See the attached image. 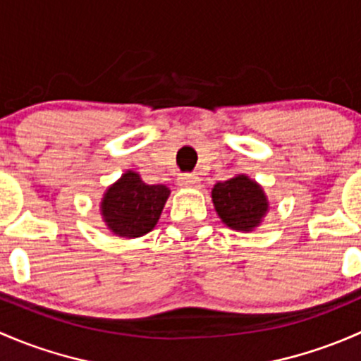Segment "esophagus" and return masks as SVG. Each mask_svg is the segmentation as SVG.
<instances>
[{
	"instance_id": "1",
	"label": "esophagus",
	"mask_w": 361,
	"mask_h": 361,
	"mask_svg": "<svg viewBox=\"0 0 361 361\" xmlns=\"http://www.w3.org/2000/svg\"><path fill=\"white\" fill-rule=\"evenodd\" d=\"M200 179L195 176V173H184L180 177V185H198Z\"/></svg>"
}]
</instances>
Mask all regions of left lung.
I'll return each instance as SVG.
<instances>
[{
    "mask_svg": "<svg viewBox=\"0 0 361 361\" xmlns=\"http://www.w3.org/2000/svg\"><path fill=\"white\" fill-rule=\"evenodd\" d=\"M212 200L222 222L236 231H252L267 212L261 185L247 176L217 182L212 189Z\"/></svg>",
    "mask_w": 361,
    "mask_h": 361,
    "instance_id": "1",
    "label": "left lung"
}]
</instances>
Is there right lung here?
<instances>
[{
  "label": "right lung",
  "mask_w": 361,
  "mask_h": 361,
  "mask_svg": "<svg viewBox=\"0 0 361 361\" xmlns=\"http://www.w3.org/2000/svg\"><path fill=\"white\" fill-rule=\"evenodd\" d=\"M170 189L163 184H146L139 173L128 172L107 189L102 215L107 228L118 236L137 238L149 233L158 222Z\"/></svg>",
  "instance_id": "1"
}]
</instances>
